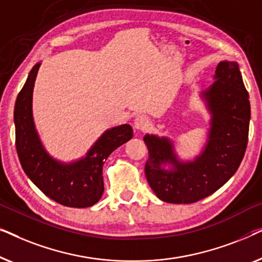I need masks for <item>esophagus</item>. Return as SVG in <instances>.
Instances as JSON below:
<instances>
[{
	"label": "esophagus",
	"mask_w": 262,
	"mask_h": 262,
	"mask_svg": "<svg viewBox=\"0 0 262 262\" xmlns=\"http://www.w3.org/2000/svg\"><path fill=\"white\" fill-rule=\"evenodd\" d=\"M150 125V120L149 118L146 116H138L137 118L135 119V123H134V127L136 130L138 131H142V130H145V128H148Z\"/></svg>",
	"instance_id": "esophagus-1"
}]
</instances>
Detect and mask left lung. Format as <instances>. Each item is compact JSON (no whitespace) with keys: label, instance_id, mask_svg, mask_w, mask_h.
<instances>
[{"label":"left lung","instance_id":"obj_1","mask_svg":"<svg viewBox=\"0 0 262 262\" xmlns=\"http://www.w3.org/2000/svg\"><path fill=\"white\" fill-rule=\"evenodd\" d=\"M210 116L199 155L181 160L166 136H144L145 175L156 196L169 204H192L220 189L238 169L248 142L250 103L235 60L218 63L213 83L200 93Z\"/></svg>","mask_w":262,"mask_h":262}]
</instances>
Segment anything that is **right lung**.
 Instances as JSON below:
<instances>
[{"label":"right lung","mask_w":262,"mask_h":262,"mask_svg":"<svg viewBox=\"0 0 262 262\" xmlns=\"http://www.w3.org/2000/svg\"><path fill=\"white\" fill-rule=\"evenodd\" d=\"M40 62L28 74L14 108L15 143L21 167L30 180L49 198L68 207H89L103 193L102 166L111 154L134 136L128 124L107 128L84 156L63 162L45 149L33 118V89Z\"/></svg>","instance_id":"right-lung-1"}]
</instances>
